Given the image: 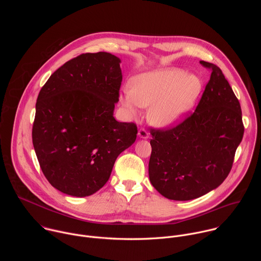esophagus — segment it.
<instances>
[{
  "mask_svg": "<svg viewBox=\"0 0 261 261\" xmlns=\"http://www.w3.org/2000/svg\"><path fill=\"white\" fill-rule=\"evenodd\" d=\"M138 136H139L140 138L146 139V138H148V132H147L145 129L141 128V129L138 130Z\"/></svg>",
  "mask_w": 261,
  "mask_h": 261,
  "instance_id": "1",
  "label": "esophagus"
}]
</instances>
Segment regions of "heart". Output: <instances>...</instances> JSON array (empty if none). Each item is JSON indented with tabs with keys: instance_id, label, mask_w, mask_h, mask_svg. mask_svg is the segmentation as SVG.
Here are the masks:
<instances>
[{
	"instance_id": "heart-1",
	"label": "heart",
	"mask_w": 261,
	"mask_h": 261,
	"mask_svg": "<svg viewBox=\"0 0 261 261\" xmlns=\"http://www.w3.org/2000/svg\"><path fill=\"white\" fill-rule=\"evenodd\" d=\"M195 75L176 69H162L134 76L131 89L124 90L122 104L131 116L140 107L151 106L148 119L159 127L176 123L192 107L201 91Z\"/></svg>"
}]
</instances>
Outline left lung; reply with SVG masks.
Masks as SVG:
<instances>
[{"label": "left lung", "instance_id": "8db88e82", "mask_svg": "<svg viewBox=\"0 0 261 261\" xmlns=\"http://www.w3.org/2000/svg\"><path fill=\"white\" fill-rule=\"evenodd\" d=\"M211 79L193 113L164 129H151L148 175L172 200H191L216 189L229 174L244 135L241 105L221 69L204 61Z\"/></svg>", "mask_w": 261, "mask_h": 261}]
</instances>
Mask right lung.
I'll use <instances>...</instances> for the list:
<instances>
[{
    "instance_id": "add662e5",
    "label": "right lung",
    "mask_w": 261,
    "mask_h": 261,
    "mask_svg": "<svg viewBox=\"0 0 261 261\" xmlns=\"http://www.w3.org/2000/svg\"><path fill=\"white\" fill-rule=\"evenodd\" d=\"M120 63L109 53L83 54L55 71L37 98L35 152L46 179L67 195L100 190L118 156L136 139V124L114 118Z\"/></svg>"
}]
</instances>
